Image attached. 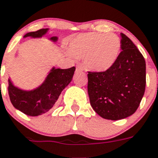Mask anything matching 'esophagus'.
<instances>
[{
    "label": "esophagus",
    "instance_id": "34e87169",
    "mask_svg": "<svg viewBox=\"0 0 158 158\" xmlns=\"http://www.w3.org/2000/svg\"><path fill=\"white\" fill-rule=\"evenodd\" d=\"M83 71V67H80V66H76V72H82Z\"/></svg>",
    "mask_w": 158,
    "mask_h": 158
}]
</instances>
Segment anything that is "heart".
Here are the masks:
<instances>
[{"label": "heart", "instance_id": "b5f03b06", "mask_svg": "<svg viewBox=\"0 0 158 158\" xmlns=\"http://www.w3.org/2000/svg\"><path fill=\"white\" fill-rule=\"evenodd\" d=\"M69 48L74 57L83 58L87 68L95 72H104L116 63L120 55L121 42L112 33L90 32L73 38Z\"/></svg>", "mask_w": 158, "mask_h": 158}]
</instances>
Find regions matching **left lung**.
Masks as SVG:
<instances>
[{"mask_svg":"<svg viewBox=\"0 0 158 158\" xmlns=\"http://www.w3.org/2000/svg\"><path fill=\"white\" fill-rule=\"evenodd\" d=\"M116 63L104 72H88L87 91L96 113L107 120L132 116L138 108L146 83V66L141 53L124 34Z\"/></svg>","mask_w":158,"mask_h":158,"instance_id":"left-lung-1","label":"left lung"}]
</instances>
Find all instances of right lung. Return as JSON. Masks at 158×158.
Masks as SVG:
<instances>
[{
    "label": "right lung",
    "mask_w": 158,
    "mask_h": 158,
    "mask_svg": "<svg viewBox=\"0 0 158 158\" xmlns=\"http://www.w3.org/2000/svg\"><path fill=\"white\" fill-rule=\"evenodd\" d=\"M49 29H42L35 32H30L23 38H41L45 36ZM56 42V36L48 38ZM75 67L68 69L55 68L53 67L47 73L44 81L34 89L25 90L17 87L9 78V95L12 104L16 109L30 116H38L46 113L54 107L61 92L72 80Z\"/></svg>",
    "instance_id": "1"
}]
</instances>
